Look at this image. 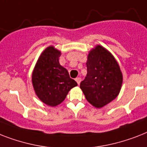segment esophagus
I'll list each match as a JSON object with an SVG mask.
<instances>
[{
	"label": "esophagus",
	"mask_w": 147,
	"mask_h": 147,
	"mask_svg": "<svg viewBox=\"0 0 147 147\" xmlns=\"http://www.w3.org/2000/svg\"><path fill=\"white\" fill-rule=\"evenodd\" d=\"M76 82L78 83V84H79L80 83H81V82H82V78L79 77H78L76 78Z\"/></svg>",
	"instance_id": "esophagus-1"
}]
</instances>
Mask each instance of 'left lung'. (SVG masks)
Returning <instances> with one entry per match:
<instances>
[{
  "instance_id": "8db88e82",
  "label": "left lung",
  "mask_w": 147,
  "mask_h": 147,
  "mask_svg": "<svg viewBox=\"0 0 147 147\" xmlns=\"http://www.w3.org/2000/svg\"><path fill=\"white\" fill-rule=\"evenodd\" d=\"M88 73L80 88L87 100L101 108L119 95L122 84V74L110 52L100 45L89 52L86 63Z\"/></svg>"
}]
</instances>
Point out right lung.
Instances as JSON below:
<instances>
[{"instance_id": "right-lung-1", "label": "right lung", "mask_w": 147, "mask_h": 147, "mask_svg": "<svg viewBox=\"0 0 147 147\" xmlns=\"http://www.w3.org/2000/svg\"><path fill=\"white\" fill-rule=\"evenodd\" d=\"M60 51L50 46L40 54L32 72V82L35 94L45 104H60L71 88L78 85L67 69L59 63Z\"/></svg>"}]
</instances>
